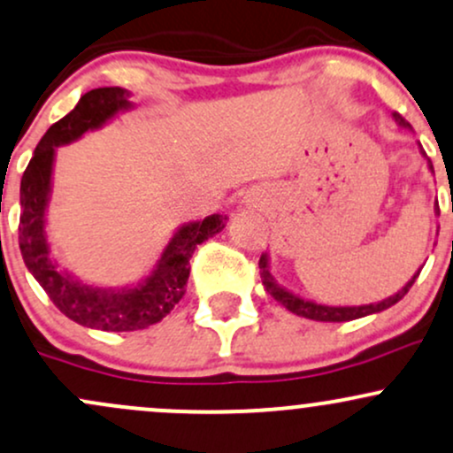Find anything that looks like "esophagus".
<instances>
[{
    "label": "esophagus",
    "instance_id": "esophagus-1",
    "mask_svg": "<svg viewBox=\"0 0 453 453\" xmlns=\"http://www.w3.org/2000/svg\"><path fill=\"white\" fill-rule=\"evenodd\" d=\"M250 202H257V197H250Z\"/></svg>",
    "mask_w": 453,
    "mask_h": 453
}]
</instances>
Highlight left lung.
Returning <instances> with one entry per match:
<instances>
[{
	"instance_id": "obj_1",
	"label": "left lung",
	"mask_w": 453,
	"mask_h": 453,
	"mask_svg": "<svg viewBox=\"0 0 453 453\" xmlns=\"http://www.w3.org/2000/svg\"><path fill=\"white\" fill-rule=\"evenodd\" d=\"M394 120L400 124L402 128H411V124L406 122L400 113H394ZM421 154H426V152L421 150ZM428 167H430V172L434 173V167H432L430 158H428ZM434 211L439 212V203H436ZM421 268L411 277L409 281L404 283V286L400 288V290L395 292V295L387 296V299H382L379 303H370V305H322V303L303 299V296L295 295V292L286 290V288L280 286V283L275 281V277L271 275V260H268V253H262V257H260V275H262V283H265L268 295H271L277 303H281V305L286 307L288 311H292V314L310 318V320H318V322H348V320H357V318H364L370 314H379V311H382V310H389V307L395 305L397 301L404 299L406 292L411 290V286L415 283L417 277H419Z\"/></svg>"
}]
</instances>
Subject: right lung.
I'll use <instances>...</instances> for the list:
<instances>
[{"label": "right lung", "mask_w": 453, "mask_h": 453, "mask_svg": "<svg viewBox=\"0 0 453 453\" xmlns=\"http://www.w3.org/2000/svg\"><path fill=\"white\" fill-rule=\"evenodd\" d=\"M124 88H96L79 98L77 107L53 124L38 142L21 178L19 245L27 271L42 286L53 305L77 325L101 331H137L157 325L185 296L188 260L200 242L226 227V215L182 223L148 277L122 288H103L81 281L59 268L47 241V208L51 200L53 163L59 146L77 142L88 131L105 127L118 113L133 109Z\"/></svg>", "instance_id": "obj_1"}]
</instances>
